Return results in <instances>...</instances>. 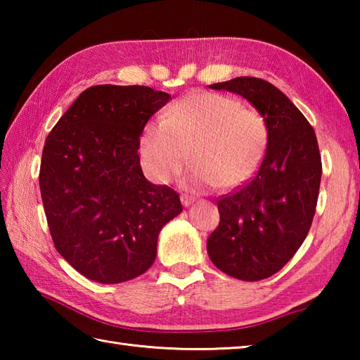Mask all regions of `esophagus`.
I'll list each match as a JSON object with an SVG mask.
<instances>
[{
    "label": "esophagus",
    "mask_w": 360,
    "mask_h": 360,
    "mask_svg": "<svg viewBox=\"0 0 360 360\" xmlns=\"http://www.w3.org/2000/svg\"><path fill=\"white\" fill-rule=\"evenodd\" d=\"M181 202L184 207H188V205H192L195 202V198L193 196H188V195H182L181 196Z\"/></svg>",
    "instance_id": "34e87169"
}]
</instances>
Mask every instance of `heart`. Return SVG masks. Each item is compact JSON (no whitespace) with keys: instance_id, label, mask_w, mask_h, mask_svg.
Segmentation results:
<instances>
[{"instance_id":"1","label":"heart","mask_w":360,"mask_h":360,"mask_svg":"<svg viewBox=\"0 0 360 360\" xmlns=\"http://www.w3.org/2000/svg\"><path fill=\"white\" fill-rule=\"evenodd\" d=\"M269 142L264 119L217 93L190 94L173 103L162 120L148 122L139 137L143 172L156 184H170L188 160L184 184L205 190L235 188L262 164Z\"/></svg>"}]
</instances>
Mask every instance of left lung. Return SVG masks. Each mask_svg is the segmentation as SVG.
Masks as SVG:
<instances>
[{"label":"left lung","instance_id":"8db88e82","mask_svg":"<svg viewBox=\"0 0 360 360\" xmlns=\"http://www.w3.org/2000/svg\"><path fill=\"white\" fill-rule=\"evenodd\" d=\"M210 88L246 98L269 131L262 165L218 201L219 226L207 240L219 271L258 281L278 272L309 232L322 178L317 137L300 110L269 82L236 77Z\"/></svg>","mask_w":360,"mask_h":360}]
</instances>
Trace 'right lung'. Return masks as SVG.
<instances>
[{"label": "right lung", "instance_id": "1", "mask_svg": "<svg viewBox=\"0 0 360 360\" xmlns=\"http://www.w3.org/2000/svg\"><path fill=\"white\" fill-rule=\"evenodd\" d=\"M170 98L148 86H91L46 137L40 190L53 246L89 280L114 285L148 271L159 232L182 212L137 155L143 127Z\"/></svg>", "mask_w": 360, "mask_h": 360}]
</instances>
